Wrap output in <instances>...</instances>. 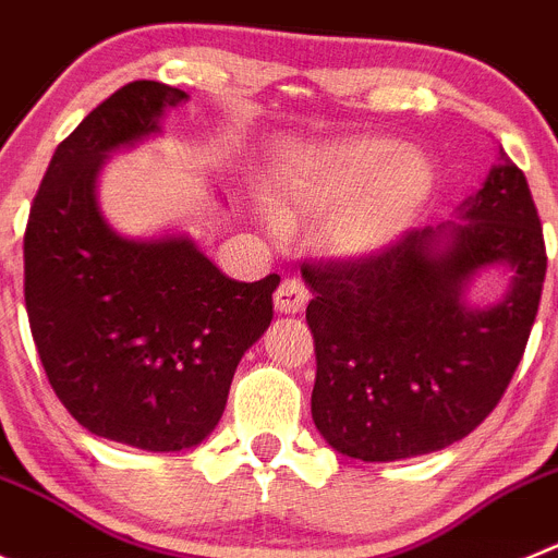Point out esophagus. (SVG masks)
Returning a JSON list of instances; mask_svg holds the SVG:
<instances>
[{
  "instance_id": "1",
  "label": "esophagus",
  "mask_w": 558,
  "mask_h": 558,
  "mask_svg": "<svg viewBox=\"0 0 558 558\" xmlns=\"http://www.w3.org/2000/svg\"><path fill=\"white\" fill-rule=\"evenodd\" d=\"M305 303H308V289L298 278H286L278 286V291H275V308L280 314H300L305 308Z\"/></svg>"
}]
</instances>
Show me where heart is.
Listing matches in <instances>:
<instances>
[{"label":"heart","mask_w":558,"mask_h":558,"mask_svg":"<svg viewBox=\"0 0 558 558\" xmlns=\"http://www.w3.org/2000/svg\"><path fill=\"white\" fill-rule=\"evenodd\" d=\"M436 185L434 160L409 144L378 135H350L311 149L283 174L289 214H325L330 250L369 255L414 222Z\"/></svg>","instance_id":"heart-1"}]
</instances>
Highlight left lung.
I'll return each mask as SVG.
<instances>
[{
  "label": "left lung",
  "instance_id": "left-lung-1",
  "mask_svg": "<svg viewBox=\"0 0 558 558\" xmlns=\"http://www.w3.org/2000/svg\"><path fill=\"white\" fill-rule=\"evenodd\" d=\"M464 222L405 230L364 258L303 264L314 291L311 416L341 456L400 461L473 434L500 403L529 344L548 269L529 180L500 149ZM512 269L489 310L463 300L481 268Z\"/></svg>",
  "mask_w": 558,
  "mask_h": 558
}]
</instances>
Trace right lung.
<instances>
[{"mask_svg": "<svg viewBox=\"0 0 558 558\" xmlns=\"http://www.w3.org/2000/svg\"><path fill=\"white\" fill-rule=\"evenodd\" d=\"M185 99L155 80L110 94L58 144L24 230V305L49 386L83 428L153 453L217 428L280 283H239L189 235L135 242L99 214L108 153L158 133Z\"/></svg>", "mask_w": 558, "mask_h": 558, "instance_id": "right-lung-1", "label": "right lung"}]
</instances>
